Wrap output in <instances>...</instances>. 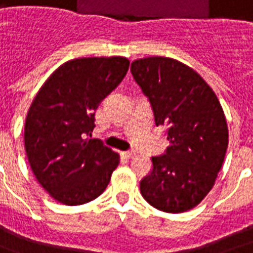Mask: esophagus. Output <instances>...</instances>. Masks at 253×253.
I'll use <instances>...</instances> for the list:
<instances>
[{
  "label": "esophagus",
  "mask_w": 253,
  "mask_h": 253,
  "mask_svg": "<svg viewBox=\"0 0 253 253\" xmlns=\"http://www.w3.org/2000/svg\"><path fill=\"white\" fill-rule=\"evenodd\" d=\"M122 155L126 159H132L136 154H135V151H126V152H122Z\"/></svg>",
  "instance_id": "obj_1"
}]
</instances>
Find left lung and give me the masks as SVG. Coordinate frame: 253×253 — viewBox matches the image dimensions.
Wrapping results in <instances>:
<instances>
[{
	"label": "left lung",
	"mask_w": 253,
	"mask_h": 253,
	"mask_svg": "<svg viewBox=\"0 0 253 253\" xmlns=\"http://www.w3.org/2000/svg\"><path fill=\"white\" fill-rule=\"evenodd\" d=\"M131 73L169 140L166 154L152 158L140 193L158 210L188 211L208 196L223 164L228 146L223 109L208 83L178 60L144 57L132 61Z\"/></svg>",
	"instance_id": "obj_1"
}]
</instances>
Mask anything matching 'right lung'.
<instances>
[{
    "instance_id": "add662e5",
    "label": "right lung",
    "mask_w": 253,
    "mask_h": 253,
    "mask_svg": "<svg viewBox=\"0 0 253 253\" xmlns=\"http://www.w3.org/2000/svg\"><path fill=\"white\" fill-rule=\"evenodd\" d=\"M126 57H80L42 85L25 123V148L38 182L60 204L84 205L110 182L119 155L89 139L94 111L128 71Z\"/></svg>"
}]
</instances>
